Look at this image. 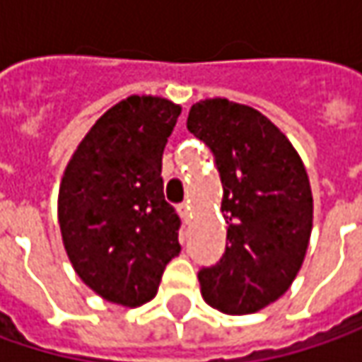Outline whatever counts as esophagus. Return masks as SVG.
<instances>
[{
    "mask_svg": "<svg viewBox=\"0 0 362 362\" xmlns=\"http://www.w3.org/2000/svg\"><path fill=\"white\" fill-rule=\"evenodd\" d=\"M179 214H181V217L187 221L189 217H191V205L189 203H183V205H179Z\"/></svg>",
    "mask_w": 362,
    "mask_h": 362,
    "instance_id": "esophagus-1",
    "label": "esophagus"
}]
</instances>
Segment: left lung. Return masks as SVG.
<instances>
[{"instance_id":"obj_1","label":"left lung","mask_w":362,"mask_h":362,"mask_svg":"<svg viewBox=\"0 0 362 362\" xmlns=\"http://www.w3.org/2000/svg\"><path fill=\"white\" fill-rule=\"evenodd\" d=\"M187 129L211 148L223 185L228 242L199 270L203 300L226 314H250L294 282L313 231V191L286 134L256 108L228 98L191 106Z\"/></svg>"}]
</instances>
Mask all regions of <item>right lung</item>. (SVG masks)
Returning a JSON list of instances; mask_svg holds the SVG:
<instances>
[{
    "label": "right lung",
    "mask_w": 362,
    "mask_h": 362,
    "mask_svg": "<svg viewBox=\"0 0 362 362\" xmlns=\"http://www.w3.org/2000/svg\"><path fill=\"white\" fill-rule=\"evenodd\" d=\"M181 106L129 96L94 122L64 171L58 221L84 284L122 306L155 298L179 256L181 219L165 202L163 151Z\"/></svg>",
    "instance_id": "1"
}]
</instances>
